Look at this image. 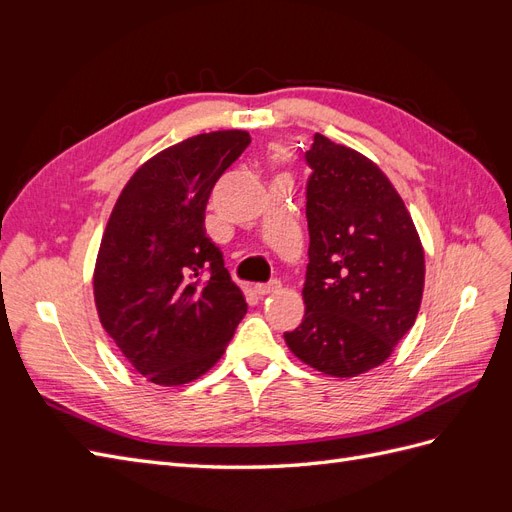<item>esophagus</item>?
<instances>
[{
  "mask_svg": "<svg viewBox=\"0 0 512 512\" xmlns=\"http://www.w3.org/2000/svg\"><path fill=\"white\" fill-rule=\"evenodd\" d=\"M282 288V284L280 282H269V284H256L254 286V290H256V294H260V297H267V294H273V292H277Z\"/></svg>",
  "mask_w": 512,
  "mask_h": 512,
  "instance_id": "obj_1",
  "label": "esophagus"
}]
</instances>
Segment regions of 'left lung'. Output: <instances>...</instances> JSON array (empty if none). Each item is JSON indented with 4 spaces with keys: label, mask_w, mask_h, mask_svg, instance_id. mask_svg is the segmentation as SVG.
<instances>
[{
    "label": "left lung",
    "mask_w": 512,
    "mask_h": 512,
    "mask_svg": "<svg viewBox=\"0 0 512 512\" xmlns=\"http://www.w3.org/2000/svg\"><path fill=\"white\" fill-rule=\"evenodd\" d=\"M309 265L301 327L284 333L305 365L354 378L382 365L412 327L425 288V250L380 166L316 134L305 153Z\"/></svg>",
    "instance_id": "left-lung-1"
}]
</instances>
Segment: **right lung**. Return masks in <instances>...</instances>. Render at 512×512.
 <instances>
[{"label": "right lung", "mask_w": 512, "mask_h": 512, "mask_svg": "<svg viewBox=\"0 0 512 512\" xmlns=\"http://www.w3.org/2000/svg\"><path fill=\"white\" fill-rule=\"evenodd\" d=\"M252 143L245 130L168 147L123 185L104 228L94 299L104 331L158 386L188 384L218 363L247 312L205 230L215 181ZM209 270L212 277H199Z\"/></svg>", "instance_id": "1"}]
</instances>
